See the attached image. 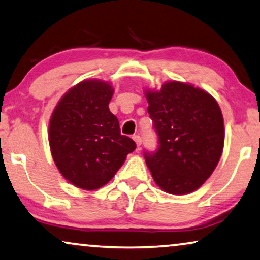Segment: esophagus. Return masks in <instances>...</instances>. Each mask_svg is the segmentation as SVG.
<instances>
[{"label": "esophagus", "mask_w": 260, "mask_h": 260, "mask_svg": "<svg viewBox=\"0 0 260 260\" xmlns=\"http://www.w3.org/2000/svg\"><path fill=\"white\" fill-rule=\"evenodd\" d=\"M133 138H134V141L136 142L137 148H140L141 144H142V138H141V136H138V135H135V136H133Z\"/></svg>", "instance_id": "1"}]
</instances>
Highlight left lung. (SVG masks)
Masks as SVG:
<instances>
[{
	"instance_id": "obj_1",
	"label": "left lung",
	"mask_w": 260,
	"mask_h": 260,
	"mask_svg": "<svg viewBox=\"0 0 260 260\" xmlns=\"http://www.w3.org/2000/svg\"><path fill=\"white\" fill-rule=\"evenodd\" d=\"M148 112L158 149L144 158L156 184L184 195L200 188L221 157L225 129L220 106L208 92L181 81L147 90Z\"/></svg>"
}]
</instances>
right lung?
<instances>
[{"label":"right lung","instance_id":"obj_1","mask_svg":"<svg viewBox=\"0 0 260 260\" xmlns=\"http://www.w3.org/2000/svg\"><path fill=\"white\" fill-rule=\"evenodd\" d=\"M112 95L108 81L83 80L62 95L49 119V147L56 168L81 189L94 190L108 183L136 149L110 112Z\"/></svg>","mask_w":260,"mask_h":260}]
</instances>
